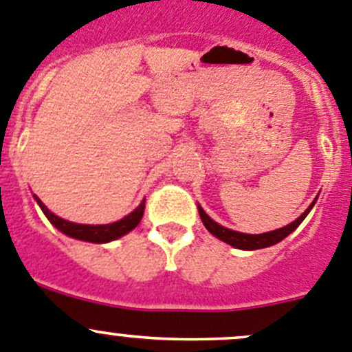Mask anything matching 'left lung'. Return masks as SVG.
<instances>
[{"mask_svg": "<svg viewBox=\"0 0 352 352\" xmlns=\"http://www.w3.org/2000/svg\"><path fill=\"white\" fill-rule=\"evenodd\" d=\"M314 203H316V199L311 203L309 208L305 210V212L298 217L297 221H294L292 224L285 226V228H281V229H276V231L264 232V234H245V232L231 231V229L224 228V226L217 224L215 221H212V219L206 215L205 210H203L201 206H198V210H199V217H201L203 224H205V228L208 229L213 236H217L219 239L226 241L228 245L236 246V248H241V250H258V248H265V246H271V245H276V243H280L281 239L287 238L290 232H294L295 229L302 224V221H304L305 217H307V213L311 212V208L314 206Z\"/></svg>", "mask_w": 352, "mask_h": 352, "instance_id": "left-lung-1", "label": "left lung"}]
</instances>
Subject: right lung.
Here are the masks:
<instances>
[{
	"instance_id": "add662e5",
	"label": "right lung",
	"mask_w": 352,
	"mask_h": 352,
	"mask_svg": "<svg viewBox=\"0 0 352 352\" xmlns=\"http://www.w3.org/2000/svg\"><path fill=\"white\" fill-rule=\"evenodd\" d=\"M36 201H38L39 208L43 210V213L47 215L48 221L62 231L64 234L71 236V238L76 239H83V241H90V243H107L113 241V239L121 238L123 234L130 232L131 229H135L139 226L140 219L144 215V208H146V199L137 206L130 215H126L121 221L113 222V224H106V226H87V224H74V222H69L57 217L55 213H52L47 206L43 205L41 199L38 196H34Z\"/></svg>"
}]
</instances>
